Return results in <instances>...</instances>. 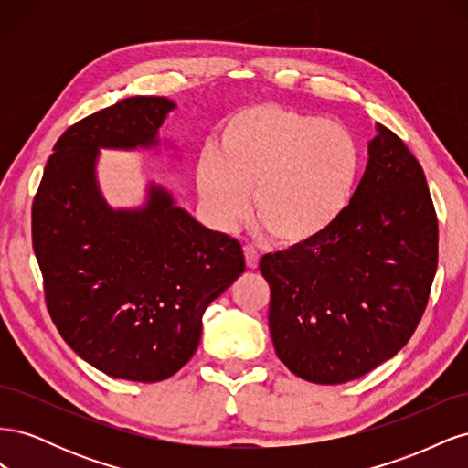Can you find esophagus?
<instances>
[{"label": "esophagus", "instance_id": "34e87169", "mask_svg": "<svg viewBox=\"0 0 468 468\" xmlns=\"http://www.w3.org/2000/svg\"><path fill=\"white\" fill-rule=\"evenodd\" d=\"M244 258H246V265L248 269H258V263H260V253L253 250L251 246H246L244 248Z\"/></svg>", "mask_w": 468, "mask_h": 468}]
</instances>
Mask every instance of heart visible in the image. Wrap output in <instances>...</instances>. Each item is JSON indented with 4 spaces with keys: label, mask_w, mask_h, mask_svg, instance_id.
Segmentation results:
<instances>
[{
    "label": "heart",
    "mask_w": 468,
    "mask_h": 468,
    "mask_svg": "<svg viewBox=\"0 0 468 468\" xmlns=\"http://www.w3.org/2000/svg\"><path fill=\"white\" fill-rule=\"evenodd\" d=\"M361 176V152L335 122L260 103L224 121L218 152L197 160V189L210 222L232 230L251 215L282 248L318 242L344 218Z\"/></svg>",
    "instance_id": "1"
}]
</instances>
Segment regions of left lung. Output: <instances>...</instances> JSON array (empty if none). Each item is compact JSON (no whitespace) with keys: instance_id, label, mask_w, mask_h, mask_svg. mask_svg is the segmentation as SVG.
<instances>
[{"instance_id":"1","label":"left lung","mask_w":468,"mask_h":468,"mask_svg":"<svg viewBox=\"0 0 468 468\" xmlns=\"http://www.w3.org/2000/svg\"><path fill=\"white\" fill-rule=\"evenodd\" d=\"M437 242L420 162L377 124L367 169L335 229L260 261L277 357L316 385H342L394 357L426 310Z\"/></svg>"}]
</instances>
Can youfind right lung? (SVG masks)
<instances>
[{
    "mask_svg": "<svg viewBox=\"0 0 468 468\" xmlns=\"http://www.w3.org/2000/svg\"><path fill=\"white\" fill-rule=\"evenodd\" d=\"M174 109L138 95L72 124L33 201L50 318L83 361L115 378L176 375L201 342L207 306L246 269L238 239L197 222L162 186L150 183L138 208H112L99 191V150L155 148Z\"/></svg>",
    "mask_w": 468,
    "mask_h": 468,
    "instance_id": "right-lung-1",
    "label": "right lung"
}]
</instances>
